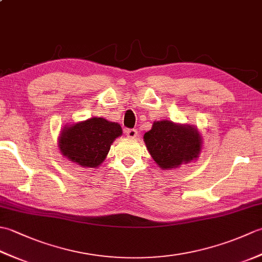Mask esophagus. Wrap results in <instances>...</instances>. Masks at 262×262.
I'll use <instances>...</instances> for the list:
<instances>
[{
    "label": "esophagus",
    "instance_id": "34e87169",
    "mask_svg": "<svg viewBox=\"0 0 262 262\" xmlns=\"http://www.w3.org/2000/svg\"><path fill=\"white\" fill-rule=\"evenodd\" d=\"M126 135L128 138H136L137 137V130L134 129V128H132V129H127L126 130Z\"/></svg>",
    "mask_w": 262,
    "mask_h": 262
}]
</instances>
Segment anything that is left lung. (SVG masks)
<instances>
[{
  "label": "left lung",
  "mask_w": 262,
  "mask_h": 262,
  "mask_svg": "<svg viewBox=\"0 0 262 262\" xmlns=\"http://www.w3.org/2000/svg\"><path fill=\"white\" fill-rule=\"evenodd\" d=\"M144 142L153 160L163 170H171L199 157L202 137L197 128L173 121H154L144 134Z\"/></svg>",
  "instance_id": "1"
}]
</instances>
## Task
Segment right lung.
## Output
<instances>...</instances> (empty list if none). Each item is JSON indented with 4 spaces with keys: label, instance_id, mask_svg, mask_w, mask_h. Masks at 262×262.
I'll return each instance as SVG.
<instances>
[{
    "label": "right lung",
    "instance_id": "1",
    "mask_svg": "<svg viewBox=\"0 0 262 262\" xmlns=\"http://www.w3.org/2000/svg\"><path fill=\"white\" fill-rule=\"evenodd\" d=\"M122 134L119 124L100 117L64 127L58 147L65 158L82 168H97L101 164L111 144Z\"/></svg>",
    "mask_w": 262,
    "mask_h": 262
}]
</instances>
